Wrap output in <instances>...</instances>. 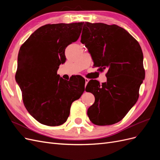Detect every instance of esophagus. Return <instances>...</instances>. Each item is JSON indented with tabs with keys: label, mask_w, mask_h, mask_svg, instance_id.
<instances>
[{
	"label": "esophagus",
	"mask_w": 160,
	"mask_h": 160,
	"mask_svg": "<svg viewBox=\"0 0 160 160\" xmlns=\"http://www.w3.org/2000/svg\"><path fill=\"white\" fill-rule=\"evenodd\" d=\"M85 86L88 85V82H89V79H88V78H85Z\"/></svg>",
	"instance_id": "34e87169"
}]
</instances>
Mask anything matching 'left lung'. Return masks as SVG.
<instances>
[{"mask_svg":"<svg viewBox=\"0 0 160 160\" xmlns=\"http://www.w3.org/2000/svg\"><path fill=\"white\" fill-rule=\"evenodd\" d=\"M81 42L88 48L98 71H108L107 82L90 80L85 91L95 96L88 110L91 122L110 125L120 122L139 98L145 78L143 55L139 42L116 25L85 22Z\"/></svg>","mask_w":160,"mask_h":160,"instance_id":"8db88e82","label":"left lung"}]
</instances>
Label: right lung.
Wrapping results in <instances>:
<instances>
[{
	"label": "right lung",
	"mask_w": 160,
	"mask_h": 160,
	"mask_svg": "<svg viewBox=\"0 0 160 160\" xmlns=\"http://www.w3.org/2000/svg\"><path fill=\"white\" fill-rule=\"evenodd\" d=\"M84 22L48 24L21 45L15 79L28 112L41 124L59 126L70 113L72 103L85 91L80 76L65 81L57 75L66 61V47L78 39Z\"/></svg>",
	"instance_id": "obj_1"
}]
</instances>
